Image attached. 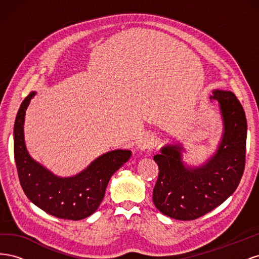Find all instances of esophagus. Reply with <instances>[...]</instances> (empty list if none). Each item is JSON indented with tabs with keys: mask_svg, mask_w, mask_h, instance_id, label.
<instances>
[{
	"mask_svg": "<svg viewBox=\"0 0 259 259\" xmlns=\"http://www.w3.org/2000/svg\"><path fill=\"white\" fill-rule=\"evenodd\" d=\"M154 146V138L150 134H146L143 135L142 137H139L138 142H137V149L139 151H145L149 150Z\"/></svg>",
	"mask_w": 259,
	"mask_h": 259,
	"instance_id": "34e87169",
	"label": "esophagus"
}]
</instances>
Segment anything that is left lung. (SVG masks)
I'll return each mask as SVG.
<instances>
[{"label":"left lung","instance_id":"left-lung-1","mask_svg":"<svg viewBox=\"0 0 259 259\" xmlns=\"http://www.w3.org/2000/svg\"><path fill=\"white\" fill-rule=\"evenodd\" d=\"M223 121V135L214 154L201 165L183 160L184 146L178 143L160 149L153 160L159 177L153 203L162 214L178 221H192L213 210L236 191L245 166L247 124L245 112L230 91L214 90Z\"/></svg>","mask_w":259,"mask_h":259}]
</instances>
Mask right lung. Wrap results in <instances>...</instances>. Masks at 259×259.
<instances>
[{
  "instance_id": "1",
  "label": "right lung",
  "mask_w": 259,
  "mask_h": 259,
  "mask_svg": "<svg viewBox=\"0 0 259 259\" xmlns=\"http://www.w3.org/2000/svg\"><path fill=\"white\" fill-rule=\"evenodd\" d=\"M35 94L31 92L22 101L14 125V155L21 188L27 198L48 214L80 221L95 213L105 197L109 180L130 160L132 152L115 149L99 155L74 176L55 175L32 159L25 143L26 110Z\"/></svg>"
}]
</instances>
